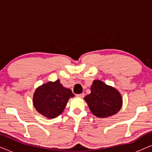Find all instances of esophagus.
Listing matches in <instances>:
<instances>
[{
	"mask_svg": "<svg viewBox=\"0 0 152 152\" xmlns=\"http://www.w3.org/2000/svg\"><path fill=\"white\" fill-rule=\"evenodd\" d=\"M77 96L80 97H81V98H83V97H84V93H81V94L77 95Z\"/></svg>",
	"mask_w": 152,
	"mask_h": 152,
	"instance_id": "1",
	"label": "esophagus"
}]
</instances>
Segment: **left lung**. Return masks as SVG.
I'll return each mask as SVG.
<instances>
[{"mask_svg":"<svg viewBox=\"0 0 152 152\" xmlns=\"http://www.w3.org/2000/svg\"><path fill=\"white\" fill-rule=\"evenodd\" d=\"M91 93L84 97L93 115L105 118L115 115L122 106L120 93L102 81L95 80L91 86Z\"/></svg>","mask_w":152,"mask_h":152,"instance_id":"8db88e82","label":"left lung"}]
</instances>
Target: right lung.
I'll return each instance as SVG.
<instances>
[{"instance_id": "obj_1", "label": "right lung", "mask_w": 152, "mask_h": 152, "mask_svg": "<svg viewBox=\"0 0 152 152\" xmlns=\"http://www.w3.org/2000/svg\"><path fill=\"white\" fill-rule=\"evenodd\" d=\"M75 95L70 88L63 86L60 80L48 82L36 88L33 95V105L37 111L48 119L59 116L68 101Z\"/></svg>"}]
</instances>
